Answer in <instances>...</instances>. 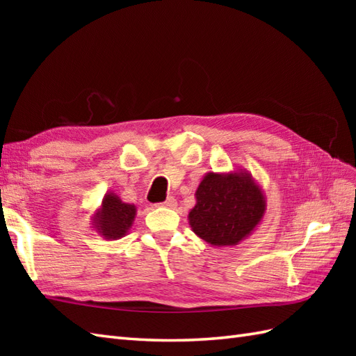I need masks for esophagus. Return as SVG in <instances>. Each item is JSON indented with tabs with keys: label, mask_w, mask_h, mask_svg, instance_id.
Listing matches in <instances>:
<instances>
[{
	"label": "esophagus",
	"mask_w": 356,
	"mask_h": 356,
	"mask_svg": "<svg viewBox=\"0 0 356 356\" xmlns=\"http://www.w3.org/2000/svg\"><path fill=\"white\" fill-rule=\"evenodd\" d=\"M162 207H166V208H176L177 207V202L174 197H168L163 203H161Z\"/></svg>",
	"instance_id": "34e87169"
}]
</instances>
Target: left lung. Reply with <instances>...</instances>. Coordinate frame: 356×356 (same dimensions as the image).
<instances>
[{
    "label": "left lung",
    "instance_id": "1",
    "mask_svg": "<svg viewBox=\"0 0 356 356\" xmlns=\"http://www.w3.org/2000/svg\"><path fill=\"white\" fill-rule=\"evenodd\" d=\"M266 213L261 185L246 170L207 172L195 190L188 220L195 236L216 248L236 246L251 236Z\"/></svg>",
    "mask_w": 356,
    "mask_h": 356
}]
</instances>
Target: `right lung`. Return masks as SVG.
<instances>
[{"label": "right lung", "instance_id": "right-lung-1", "mask_svg": "<svg viewBox=\"0 0 356 356\" xmlns=\"http://www.w3.org/2000/svg\"><path fill=\"white\" fill-rule=\"evenodd\" d=\"M136 211L138 209L133 203H125L118 197V194L107 191L101 207L95 211L92 225L95 231L105 240L122 238L131 229Z\"/></svg>", "mask_w": 356, "mask_h": 356}]
</instances>
